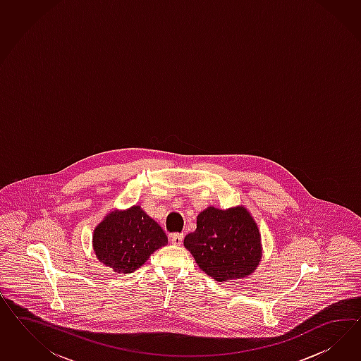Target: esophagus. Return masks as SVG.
<instances>
[{
	"label": "esophagus",
	"instance_id": "obj_1",
	"mask_svg": "<svg viewBox=\"0 0 361 361\" xmlns=\"http://www.w3.org/2000/svg\"><path fill=\"white\" fill-rule=\"evenodd\" d=\"M183 238H184V234H173L171 235V242L176 246H180L183 243Z\"/></svg>",
	"mask_w": 361,
	"mask_h": 361
}]
</instances>
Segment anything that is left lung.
I'll use <instances>...</instances> for the list:
<instances>
[{
  "label": "left lung",
  "mask_w": 361,
  "mask_h": 361,
  "mask_svg": "<svg viewBox=\"0 0 361 361\" xmlns=\"http://www.w3.org/2000/svg\"><path fill=\"white\" fill-rule=\"evenodd\" d=\"M184 246L198 267L219 282L246 278L262 258L259 230L245 207L202 210L197 216V229L186 235Z\"/></svg>",
  "instance_id": "1"
}]
</instances>
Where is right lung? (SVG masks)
I'll use <instances>...</instances> for the list:
<instances>
[{"mask_svg":"<svg viewBox=\"0 0 361 361\" xmlns=\"http://www.w3.org/2000/svg\"><path fill=\"white\" fill-rule=\"evenodd\" d=\"M166 243L164 230L136 205L109 213L92 235L97 258L121 274L133 273Z\"/></svg>","mask_w":361,"mask_h":361,"instance_id":"obj_1","label":"right lung"}]
</instances>
